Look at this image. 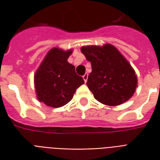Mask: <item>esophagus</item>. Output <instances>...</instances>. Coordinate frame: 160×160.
<instances>
[{
  "instance_id": "1",
  "label": "esophagus",
  "mask_w": 160,
  "mask_h": 160,
  "mask_svg": "<svg viewBox=\"0 0 160 160\" xmlns=\"http://www.w3.org/2000/svg\"><path fill=\"white\" fill-rule=\"evenodd\" d=\"M83 79L85 80V82H87V79H88V73H85L83 75Z\"/></svg>"
}]
</instances>
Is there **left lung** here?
<instances>
[{
  "label": "left lung",
  "mask_w": 160,
  "mask_h": 160,
  "mask_svg": "<svg viewBox=\"0 0 160 160\" xmlns=\"http://www.w3.org/2000/svg\"><path fill=\"white\" fill-rule=\"evenodd\" d=\"M80 50L92 64L87 85L95 99L117 106L134 95L138 82L135 71L115 46H82Z\"/></svg>",
  "instance_id": "1"
}]
</instances>
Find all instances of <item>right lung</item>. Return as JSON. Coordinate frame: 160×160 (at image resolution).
<instances>
[{"label":"right lung","instance_id":"right-lung-1","mask_svg":"<svg viewBox=\"0 0 160 160\" xmlns=\"http://www.w3.org/2000/svg\"><path fill=\"white\" fill-rule=\"evenodd\" d=\"M73 49L54 47L46 54L34 74L37 98L47 106L59 108L68 104L78 87L84 84L75 68L68 62Z\"/></svg>","mask_w":160,"mask_h":160}]
</instances>
